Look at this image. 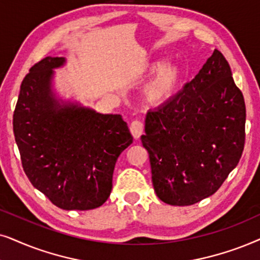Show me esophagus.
<instances>
[{
  "mask_svg": "<svg viewBox=\"0 0 260 260\" xmlns=\"http://www.w3.org/2000/svg\"><path fill=\"white\" fill-rule=\"evenodd\" d=\"M129 131L134 139H139L141 134L144 133V123L139 120H134L129 126Z\"/></svg>",
  "mask_w": 260,
  "mask_h": 260,
  "instance_id": "1",
  "label": "esophagus"
}]
</instances>
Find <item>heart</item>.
<instances>
[{
  "label": "heart",
  "mask_w": 260,
  "mask_h": 260,
  "mask_svg": "<svg viewBox=\"0 0 260 260\" xmlns=\"http://www.w3.org/2000/svg\"><path fill=\"white\" fill-rule=\"evenodd\" d=\"M138 74L150 76L144 89V98L152 106H161L176 96L184 81V69L178 63H169V58L160 57L141 64Z\"/></svg>",
  "instance_id": "1"
}]
</instances>
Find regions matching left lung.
<instances>
[{
	"label": "left lung",
	"mask_w": 260,
	"mask_h": 260,
	"mask_svg": "<svg viewBox=\"0 0 260 260\" xmlns=\"http://www.w3.org/2000/svg\"><path fill=\"white\" fill-rule=\"evenodd\" d=\"M245 121L243 92L214 50L182 91L146 115L141 143L159 200L191 206L216 192L240 160Z\"/></svg>",
	"instance_id": "8db88e82"
}]
</instances>
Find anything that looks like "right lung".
I'll return each mask as SVG.
<instances>
[{
	"label": "right lung",
	"mask_w": 260,
	"mask_h": 260,
	"mask_svg": "<svg viewBox=\"0 0 260 260\" xmlns=\"http://www.w3.org/2000/svg\"><path fill=\"white\" fill-rule=\"evenodd\" d=\"M63 57H46L23 78L13 129L23 170L36 189L65 210L102 206L121 152L133 143L119 114H101L53 88Z\"/></svg>",
	"instance_id": "obj_1"
}]
</instances>
